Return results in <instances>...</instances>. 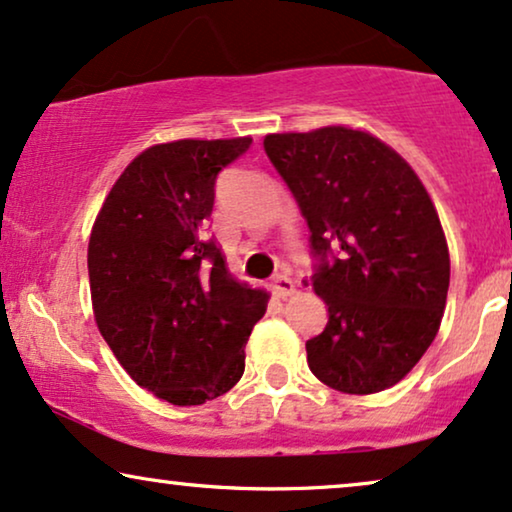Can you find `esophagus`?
Wrapping results in <instances>:
<instances>
[{
  "instance_id": "esophagus-1",
  "label": "esophagus",
  "mask_w": 512,
  "mask_h": 512,
  "mask_svg": "<svg viewBox=\"0 0 512 512\" xmlns=\"http://www.w3.org/2000/svg\"><path fill=\"white\" fill-rule=\"evenodd\" d=\"M270 287H272V291H275L277 296L284 298V296H291V294H294L296 284H294V280H291V277H287V275H277L275 280H272Z\"/></svg>"
}]
</instances>
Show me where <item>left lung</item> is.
<instances>
[{"instance_id":"8db88e82","label":"left lung","mask_w":512,"mask_h":512,"mask_svg":"<svg viewBox=\"0 0 512 512\" xmlns=\"http://www.w3.org/2000/svg\"><path fill=\"white\" fill-rule=\"evenodd\" d=\"M263 148L308 223L310 280L329 310L305 343L310 371L348 395L395 386L435 341L447 305L449 249L433 199L367 131L270 134Z\"/></svg>"}]
</instances>
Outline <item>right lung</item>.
Listing matches in <instances>:
<instances>
[{
  "label": "right lung",
  "instance_id": "1",
  "mask_svg": "<svg viewBox=\"0 0 512 512\" xmlns=\"http://www.w3.org/2000/svg\"><path fill=\"white\" fill-rule=\"evenodd\" d=\"M251 138L143 150L112 185L89 240L96 324L138 386L178 407L228 393L268 294L237 282L207 237L216 178Z\"/></svg>",
  "mask_w": 512,
  "mask_h": 512
}]
</instances>
